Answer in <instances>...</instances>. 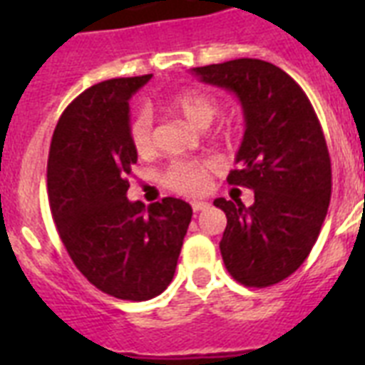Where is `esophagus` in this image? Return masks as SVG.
Here are the masks:
<instances>
[{
  "label": "esophagus",
  "mask_w": 365,
  "mask_h": 365,
  "mask_svg": "<svg viewBox=\"0 0 365 365\" xmlns=\"http://www.w3.org/2000/svg\"><path fill=\"white\" fill-rule=\"evenodd\" d=\"M191 206H193V210L195 212H202V210H206V208H208V202H206V200H193V202H191Z\"/></svg>",
  "instance_id": "34e87169"
}]
</instances>
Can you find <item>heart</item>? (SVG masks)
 I'll return each instance as SVG.
<instances>
[{
	"label": "heart",
	"instance_id": "1",
	"mask_svg": "<svg viewBox=\"0 0 365 365\" xmlns=\"http://www.w3.org/2000/svg\"><path fill=\"white\" fill-rule=\"evenodd\" d=\"M165 106L195 128H206L217 113L216 100L200 91L174 94L172 98L166 100ZM128 138L138 155H149L153 151V128H151V113L148 110H138L132 115L128 123ZM210 172L212 163L208 160H174L163 172V182L166 187L176 193L200 195L208 189Z\"/></svg>",
	"mask_w": 365,
	"mask_h": 365
}]
</instances>
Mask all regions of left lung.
I'll return each instance as SVG.
<instances>
[{"mask_svg": "<svg viewBox=\"0 0 365 365\" xmlns=\"http://www.w3.org/2000/svg\"><path fill=\"white\" fill-rule=\"evenodd\" d=\"M193 73L242 106L239 168L227 182L254 189V205L214 200L227 216L220 250L235 280L267 288L299 269L328 214L331 163L322 126L303 88L271 62L237 58Z\"/></svg>", "mask_w": 365, "mask_h": 365, "instance_id": "8db88e82", "label": "left lung"}]
</instances>
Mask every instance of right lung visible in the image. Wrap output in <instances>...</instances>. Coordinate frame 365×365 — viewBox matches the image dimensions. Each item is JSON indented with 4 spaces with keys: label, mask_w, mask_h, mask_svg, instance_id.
Listing matches in <instances>:
<instances>
[{
    "label": "right lung",
    "mask_w": 365,
    "mask_h": 365,
    "mask_svg": "<svg viewBox=\"0 0 365 365\" xmlns=\"http://www.w3.org/2000/svg\"><path fill=\"white\" fill-rule=\"evenodd\" d=\"M151 76L93 85L60 115L47 163L51 212L83 277L117 299L148 301L176 272L193 216L182 199L148 208L126 199L138 153L128 138V100Z\"/></svg>",
    "instance_id": "right-lung-1"
}]
</instances>
